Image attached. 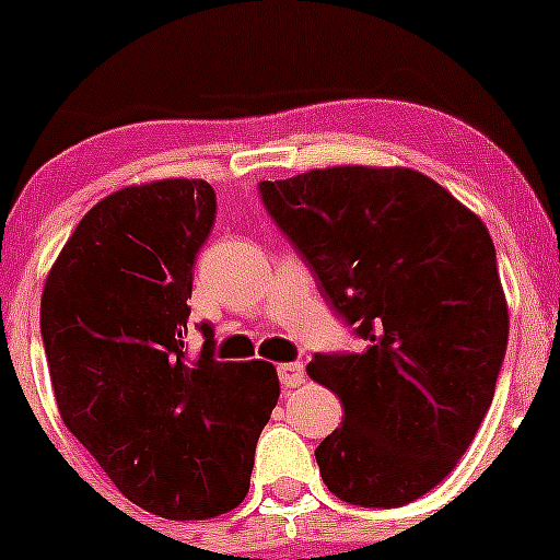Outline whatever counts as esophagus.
<instances>
[{
	"mask_svg": "<svg viewBox=\"0 0 560 560\" xmlns=\"http://www.w3.org/2000/svg\"><path fill=\"white\" fill-rule=\"evenodd\" d=\"M279 380L284 387H301L306 382V369H303V363H281Z\"/></svg>",
	"mask_w": 560,
	"mask_h": 560,
	"instance_id": "1",
	"label": "esophagus"
}]
</instances>
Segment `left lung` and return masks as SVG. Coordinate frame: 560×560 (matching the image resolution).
Segmentation results:
<instances>
[{
    "mask_svg": "<svg viewBox=\"0 0 560 560\" xmlns=\"http://www.w3.org/2000/svg\"><path fill=\"white\" fill-rule=\"evenodd\" d=\"M259 191L365 341L306 365L343 404L314 453L322 482L354 506L420 499L474 442L504 363L510 308L488 228L411 167L338 165Z\"/></svg>",
    "mask_w": 560,
    "mask_h": 560,
    "instance_id": "obj_1",
    "label": "left lung"
}]
</instances>
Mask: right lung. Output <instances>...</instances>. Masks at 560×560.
<instances>
[{"label":"right lung","mask_w":560,"mask_h":560,"mask_svg":"<svg viewBox=\"0 0 560 560\" xmlns=\"http://www.w3.org/2000/svg\"><path fill=\"white\" fill-rule=\"evenodd\" d=\"M202 178L124 186L78 222L39 303L65 425L132 504L206 521L248 493L254 450L279 400L265 360L219 363L213 330L186 360L191 265L213 228Z\"/></svg>","instance_id":"add662e5"}]
</instances>
